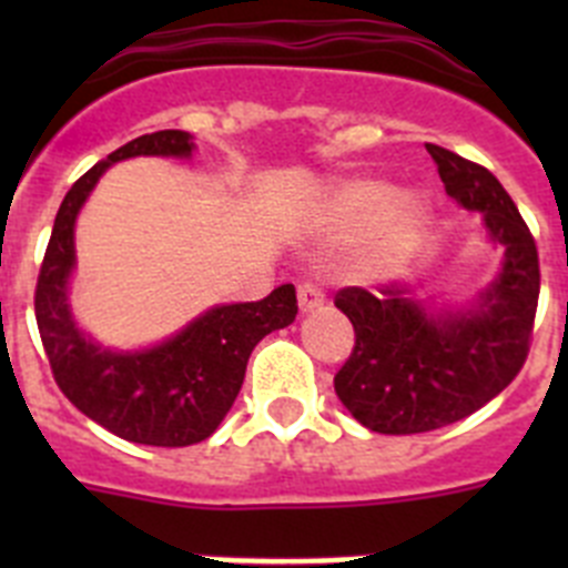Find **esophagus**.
I'll return each instance as SVG.
<instances>
[{
    "instance_id": "34e87169",
    "label": "esophagus",
    "mask_w": 568,
    "mask_h": 568,
    "mask_svg": "<svg viewBox=\"0 0 568 568\" xmlns=\"http://www.w3.org/2000/svg\"><path fill=\"white\" fill-rule=\"evenodd\" d=\"M298 310L304 315L324 310V293H321V287H315L313 281H304L298 287Z\"/></svg>"
}]
</instances>
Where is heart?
<instances>
[{"label":"heart","instance_id":"b5f03b06","mask_svg":"<svg viewBox=\"0 0 568 568\" xmlns=\"http://www.w3.org/2000/svg\"><path fill=\"white\" fill-rule=\"evenodd\" d=\"M433 224L429 199L418 190H398L384 179H349L333 187L321 207L318 227L329 239H349L366 230L358 267L389 275L420 247Z\"/></svg>","mask_w":568,"mask_h":568}]
</instances>
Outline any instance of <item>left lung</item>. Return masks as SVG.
Masks as SVG:
<instances>
[{
  "instance_id": "8db88e82",
  "label": "left lung",
  "mask_w": 568,
  "mask_h": 568,
  "mask_svg": "<svg viewBox=\"0 0 568 568\" xmlns=\"http://www.w3.org/2000/svg\"><path fill=\"white\" fill-rule=\"evenodd\" d=\"M446 195L484 215L504 247L498 278L464 307L418 298V284L378 293L346 287L335 307L353 321L355 346L335 375V395L358 424L381 435L433 433L478 413L515 381L529 355L538 310V247L518 207L486 168L426 144Z\"/></svg>"
}]
</instances>
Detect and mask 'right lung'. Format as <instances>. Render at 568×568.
<instances>
[{"mask_svg":"<svg viewBox=\"0 0 568 568\" xmlns=\"http://www.w3.org/2000/svg\"><path fill=\"white\" fill-rule=\"evenodd\" d=\"M193 135L159 130L139 135L93 164L64 195L37 281V324L59 389L79 413L113 435L144 446H190L210 438L230 413L250 353L298 313L293 284L261 301L219 304L148 349H110L79 329L70 313L77 270V219L104 170L135 155L190 159Z\"/></svg>","mask_w":568,"mask_h":568,"instance_id":"obj_1","label":"right lung"}]
</instances>
